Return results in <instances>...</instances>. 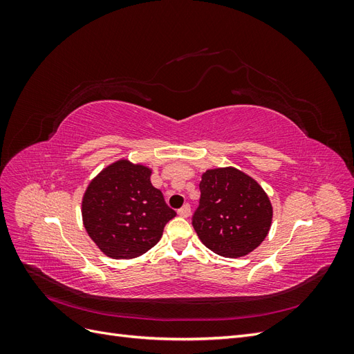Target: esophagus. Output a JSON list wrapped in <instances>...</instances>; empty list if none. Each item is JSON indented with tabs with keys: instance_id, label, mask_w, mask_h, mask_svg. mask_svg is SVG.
Listing matches in <instances>:
<instances>
[{
	"instance_id": "esophagus-1",
	"label": "esophagus",
	"mask_w": 354,
	"mask_h": 354,
	"mask_svg": "<svg viewBox=\"0 0 354 354\" xmlns=\"http://www.w3.org/2000/svg\"><path fill=\"white\" fill-rule=\"evenodd\" d=\"M178 216L183 217V218H187L190 216V205H189V203H186V205H183L178 209Z\"/></svg>"
}]
</instances>
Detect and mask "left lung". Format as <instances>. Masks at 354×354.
<instances>
[{"label": "left lung", "instance_id": "left-lung-1", "mask_svg": "<svg viewBox=\"0 0 354 354\" xmlns=\"http://www.w3.org/2000/svg\"><path fill=\"white\" fill-rule=\"evenodd\" d=\"M201 178V205L194 216L201 242L227 259L259 248L273 218L272 202L264 189L234 167L207 169Z\"/></svg>", "mask_w": 354, "mask_h": 354}]
</instances>
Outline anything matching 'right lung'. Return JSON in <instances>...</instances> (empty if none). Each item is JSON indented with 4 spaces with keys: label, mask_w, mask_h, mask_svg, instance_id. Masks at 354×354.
Returning a JSON list of instances; mask_svg holds the SVG:
<instances>
[{
    "label": "right lung",
    "mask_w": 354,
    "mask_h": 354,
    "mask_svg": "<svg viewBox=\"0 0 354 354\" xmlns=\"http://www.w3.org/2000/svg\"><path fill=\"white\" fill-rule=\"evenodd\" d=\"M152 168L121 158L104 167L85 189L82 224L97 248L115 260H131L159 242L176 217L151 183Z\"/></svg>",
    "instance_id": "add662e5"
}]
</instances>
